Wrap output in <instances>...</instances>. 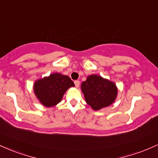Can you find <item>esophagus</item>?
Instances as JSON below:
<instances>
[{
    "label": "esophagus",
    "mask_w": 158,
    "mask_h": 158,
    "mask_svg": "<svg viewBox=\"0 0 158 158\" xmlns=\"http://www.w3.org/2000/svg\"><path fill=\"white\" fill-rule=\"evenodd\" d=\"M74 84H75V86L77 87V88H79V84H80V81H79V80H76V81H74Z\"/></svg>",
    "instance_id": "esophagus-1"
}]
</instances>
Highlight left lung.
Instances as JSON below:
<instances>
[{"label":"left lung","mask_w":158,"mask_h":158,"mask_svg":"<svg viewBox=\"0 0 158 158\" xmlns=\"http://www.w3.org/2000/svg\"><path fill=\"white\" fill-rule=\"evenodd\" d=\"M87 104L98 110L114 102L117 95V88L110 81L97 75H90L81 85Z\"/></svg>","instance_id":"1"}]
</instances>
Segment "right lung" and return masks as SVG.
Instances as JSON below:
<instances>
[{"mask_svg": "<svg viewBox=\"0 0 158 158\" xmlns=\"http://www.w3.org/2000/svg\"><path fill=\"white\" fill-rule=\"evenodd\" d=\"M73 86V81L70 77L56 73L35 81L33 90L43 106L52 107L60 102L67 90Z\"/></svg>", "mask_w": 158, "mask_h": 158, "instance_id": "obj_1", "label": "right lung"}]
</instances>
